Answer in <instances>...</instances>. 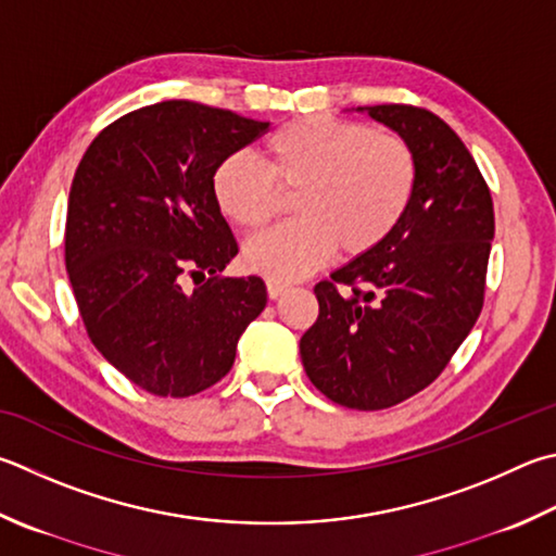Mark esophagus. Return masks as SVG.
<instances>
[{
  "mask_svg": "<svg viewBox=\"0 0 556 556\" xmlns=\"http://www.w3.org/2000/svg\"><path fill=\"white\" fill-rule=\"evenodd\" d=\"M289 291V287L287 285H281V281H275V279H269L267 281V296L269 299H279V296H285Z\"/></svg>",
  "mask_w": 556,
  "mask_h": 556,
  "instance_id": "34e87169",
  "label": "esophagus"
}]
</instances>
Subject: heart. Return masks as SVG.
<instances>
[{
  "label": "heart",
  "instance_id": "heart-1",
  "mask_svg": "<svg viewBox=\"0 0 556 556\" xmlns=\"http://www.w3.org/2000/svg\"><path fill=\"white\" fill-rule=\"evenodd\" d=\"M267 169L233 153L211 177L214 199L228 220L257 230L294 194L291 224L245 243L248 269L294 281L336 255L377 250L406 216L416 191V157L396 134L330 116L289 121L265 143Z\"/></svg>",
  "mask_w": 556,
  "mask_h": 556
}]
</instances>
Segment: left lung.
I'll return each mask as SVG.
<instances>
[{"label":"left lung","instance_id":"obj_1","mask_svg":"<svg viewBox=\"0 0 556 556\" xmlns=\"http://www.w3.org/2000/svg\"><path fill=\"white\" fill-rule=\"evenodd\" d=\"M399 134L416 157V191L399 228L316 285L318 320L299 342L320 393L381 410L447 367L483 306L493 201L459 136L426 109L357 106Z\"/></svg>","mask_w":556,"mask_h":556}]
</instances>
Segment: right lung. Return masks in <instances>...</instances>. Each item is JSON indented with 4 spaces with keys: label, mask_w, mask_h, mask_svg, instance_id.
<instances>
[{
    "label": "right lung",
    "mask_w": 556,
    "mask_h": 556,
    "mask_svg": "<svg viewBox=\"0 0 556 556\" xmlns=\"http://www.w3.org/2000/svg\"><path fill=\"white\" fill-rule=\"evenodd\" d=\"M269 121L197 102L130 111L99 134L73 179L65 267L89 340L155 396L214 387L267 306L260 277H220L238 243L214 199L218 163ZM202 285L185 290L186 275Z\"/></svg>",
    "instance_id": "add662e5"
}]
</instances>
